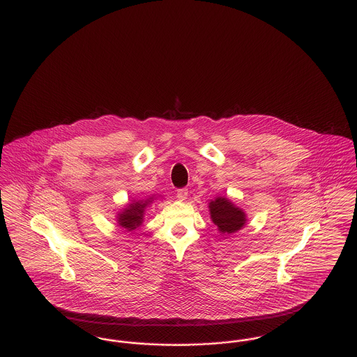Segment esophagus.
<instances>
[{
	"label": "esophagus",
	"mask_w": 357,
	"mask_h": 357,
	"mask_svg": "<svg viewBox=\"0 0 357 357\" xmlns=\"http://www.w3.org/2000/svg\"><path fill=\"white\" fill-rule=\"evenodd\" d=\"M188 194H189V190L186 188L176 190V197H178L179 201H185L188 198Z\"/></svg>",
	"instance_id": "34e87169"
}]
</instances>
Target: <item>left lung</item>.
I'll list each match as a JSON object with an SVG mask.
<instances>
[{
	"label": "left lung",
	"mask_w": 357,
	"mask_h": 357,
	"mask_svg": "<svg viewBox=\"0 0 357 357\" xmlns=\"http://www.w3.org/2000/svg\"><path fill=\"white\" fill-rule=\"evenodd\" d=\"M212 221L219 227L220 232L232 234L246 224V215L229 199L219 197L209 204Z\"/></svg>",
	"instance_id": "left-lung-1"
}]
</instances>
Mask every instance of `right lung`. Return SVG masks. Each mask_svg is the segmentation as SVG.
I'll use <instances>...</instances> for the list:
<instances>
[{"label": "right lung", "mask_w": 357, "mask_h": 357, "mask_svg": "<svg viewBox=\"0 0 357 357\" xmlns=\"http://www.w3.org/2000/svg\"><path fill=\"white\" fill-rule=\"evenodd\" d=\"M151 201H139V202H135L130 204L121 215H119V225H122L123 228L132 231L135 228H137L138 225H141L142 222V216H144V209L145 206L149 204Z\"/></svg>", "instance_id": "obj_1"}]
</instances>
